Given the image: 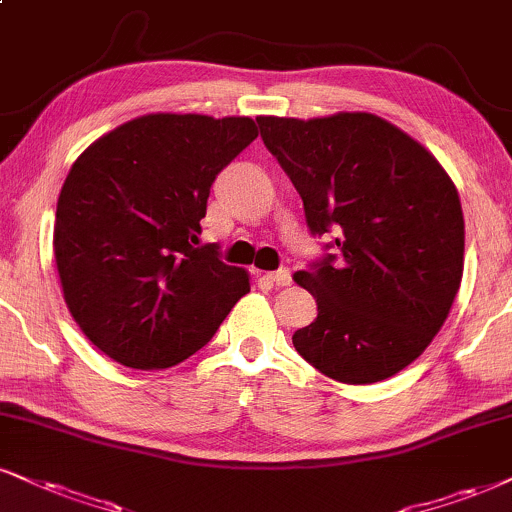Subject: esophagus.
<instances>
[{
	"mask_svg": "<svg viewBox=\"0 0 512 512\" xmlns=\"http://www.w3.org/2000/svg\"><path fill=\"white\" fill-rule=\"evenodd\" d=\"M270 280H273L277 287H287V285H292V270H289V268H280V270H275V273H270Z\"/></svg>",
	"mask_w": 512,
	"mask_h": 512,
	"instance_id": "34e87169",
	"label": "esophagus"
}]
</instances>
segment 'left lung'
<instances>
[{
	"mask_svg": "<svg viewBox=\"0 0 512 512\" xmlns=\"http://www.w3.org/2000/svg\"><path fill=\"white\" fill-rule=\"evenodd\" d=\"M256 123L304 201L308 232L334 235L294 275L318 301L294 349L337 382L387 380L430 346L458 294L456 187L430 151L372 113Z\"/></svg>",
	"mask_w": 512,
	"mask_h": 512,
	"instance_id": "obj_1",
	"label": "left lung"
}]
</instances>
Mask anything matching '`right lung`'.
Wrapping results in <instances>:
<instances>
[{
	"label": "right lung",
	"instance_id": "obj_1",
	"mask_svg": "<svg viewBox=\"0 0 512 512\" xmlns=\"http://www.w3.org/2000/svg\"><path fill=\"white\" fill-rule=\"evenodd\" d=\"M256 135L251 118L151 113L73 163L56 204V268L75 323L116 363L185 361L249 292L242 268L199 244V223L216 175Z\"/></svg>",
	"mask_w": 512,
	"mask_h": 512
}]
</instances>
